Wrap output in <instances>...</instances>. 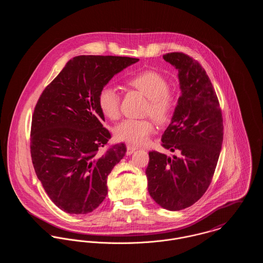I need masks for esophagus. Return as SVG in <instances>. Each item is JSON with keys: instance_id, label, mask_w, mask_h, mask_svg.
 I'll return each mask as SVG.
<instances>
[{"instance_id": "34e87169", "label": "esophagus", "mask_w": 263, "mask_h": 263, "mask_svg": "<svg viewBox=\"0 0 263 263\" xmlns=\"http://www.w3.org/2000/svg\"><path fill=\"white\" fill-rule=\"evenodd\" d=\"M137 149H138V147L128 144V145L126 146V154H127V155H130L133 152H135Z\"/></svg>"}]
</instances>
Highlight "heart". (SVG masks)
Masks as SVG:
<instances>
[{"mask_svg":"<svg viewBox=\"0 0 263 263\" xmlns=\"http://www.w3.org/2000/svg\"><path fill=\"white\" fill-rule=\"evenodd\" d=\"M128 84L149 98L147 114L158 123L167 122L174 112L176 105L175 95L169 90L167 79L152 70L140 72L128 79ZM98 106L107 118L115 120L120 114V96L115 89L106 85L98 93ZM155 130L154 122L149 119L128 118L115 127L118 139L132 144H144Z\"/></svg>","mask_w":263,"mask_h":263,"instance_id":"1","label":"heart"}]
</instances>
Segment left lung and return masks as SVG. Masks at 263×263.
<instances>
[{"instance_id":"1","label":"left lung","mask_w":263,"mask_h":263,"mask_svg":"<svg viewBox=\"0 0 263 263\" xmlns=\"http://www.w3.org/2000/svg\"><path fill=\"white\" fill-rule=\"evenodd\" d=\"M163 59L178 70L182 94L161 146L177 155L149 152L146 169L152 198L169 211L195 203L210 186L223 144L222 109L201 65L183 52Z\"/></svg>"}]
</instances>
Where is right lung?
Masks as SVG:
<instances>
[{"label": "right lung", "instance_id": "1", "mask_svg": "<svg viewBox=\"0 0 263 263\" xmlns=\"http://www.w3.org/2000/svg\"><path fill=\"white\" fill-rule=\"evenodd\" d=\"M139 59L79 55L41 93L30 132L32 164L51 201L68 214L85 215L107 195V177L124 157L123 143L103 127L98 93L113 76Z\"/></svg>", "mask_w": 263, "mask_h": 263}]
</instances>
